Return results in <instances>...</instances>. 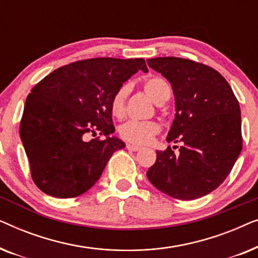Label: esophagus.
Here are the masks:
<instances>
[{
    "label": "esophagus",
    "instance_id": "34e87169",
    "mask_svg": "<svg viewBox=\"0 0 258 258\" xmlns=\"http://www.w3.org/2000/svg\"><path fill=\"white\" fill-rule=\"evenodd\" d=\"M126 149L130 151H139L141 149V147L135 146V144H126Z\"/></svg>",
    "mask_w": 258,
    "mask_h": 258
}]
</instances>
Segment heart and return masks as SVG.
Masks as SVG:
<instances>
[{
	"mask_svg": "<svg viewBox=\"0 0 258 258\" xmlns=\"http://www.w3.org/2000/svg\"><path fill=\"white\" fill-rule=\"evenodd\" d=\"M143 88L148 96L158 105L167 102L170 96V88L168 83L158 77L147 80ZM129 89L128 84H124L116 91L111 98V112L116 117H122L124 115V105ZM160 130L161 125L156 121H128L119 126L118 133L121 139L126 142L144 146V144L150 143L154 137L160 133Z\"/></svg>",
	"mask_w": 258,
	"mask_h": 258,
	"instance_id": "obj_1",
	"label": "heart"
}]
</instances>
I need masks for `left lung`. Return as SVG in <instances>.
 Wrapping results in <instances>:
<instances>
[{"label":"left lung","mask_w":258,"mask_h":258,"mask_svg":"<svg viewBox=\"0 0 258 258\" xmlns=\"http://www.w3.org/2000/svg\"><path fill=\"white\" fill-rule=\"evenodd\" d=\"M147 63L171 84L176 114L167 142L182 143L177 154L170 147L156 151L147 177L174 199H200L223 183L241 154L238 101L224 77L210 67L179 57Z\"/></svg>","instance_id":"8db88e82"}]
</instances>
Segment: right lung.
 Instances as JSON below:
<instances>
[{
    "instance_id": "obj_1",
    "label": "right lung",
    "mask_w": 258,
    "mask_h": 258,
    "mask_svg": "<svg viewBox=\"0 0 258 258\" xmlns=\"http://www.w3.org/2000/svg\"><path fill=\"white\" fill-rule=\"evenodd\" d=\"M139 70L143 58H90L54 70L28 95L20 136L31 177L47 195L70 199L89 190L109 158L125 144L112 136L111 98ZM104 140L87 141L88 133Z\"/></svg>"
}]
</instances>
